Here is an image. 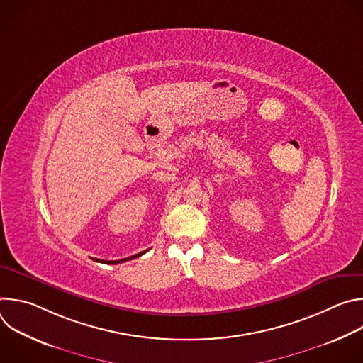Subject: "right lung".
<instances>
[{
    "label": "right lung",
    "mask_w": 363,
    "mask_h": 363,
    "mask_svg": "<svg viewBox=\"0 0 363 363\" xmlns=\"http://www.w3.org/2000/svg\"><path fill=\"white\" fill-rule=\"evenodd\" d=\"M146 251H142V252H138V254H135V255H130V257H128V258H122V260H116V262H106V260H97V258H93L94 262H99V263H105V264H119V263H125V262H128V260H132V258H136V257H139V255H142V254H145Z\"/></svg>",
    "instance_id": "add662e5"
}]
</instances>
